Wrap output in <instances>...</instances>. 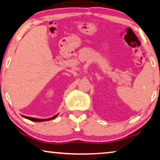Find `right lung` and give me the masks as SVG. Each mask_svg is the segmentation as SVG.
<instances>
[{"label":"right lung","instance_id":"add662e5","mask_svg":"<svg viewBox=\"0 0 160 160\" xmlns=\"http://www.w3.org/2000/svg\"><path fill=\"white\" fill-rule=\"evenodd\" d=\"M58 115V114H56L55 116H53L51 118H48V119H37V118H33V117H26V116H24V115H22V117L23 118H25V119H27L28 120H31L32 122H46V121H49V120H51V119H55L56 117H57V116Z\"/></svg>","mask_w":160,"mask_h":160}]
</instances>
